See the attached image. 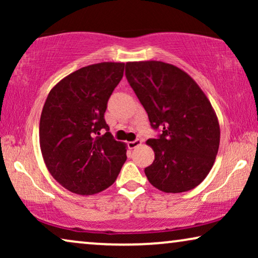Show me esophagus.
I'll use <instances>...</instances> for the list:
<instances>
[{
  "label": "esophagus",
  "mask_w": 258,
  "mask_h": 258,
  "mask_svg": "<svg viewBox=\"0 0 258 258\" xmlns=\"http://www.w3.org/2000/svg\"><path fill=\"white\" fill-rule=\"evenodd\" d=\"M141 144H142V141L135 140V141H133V142H128V147L130 148V149H135V148L141 146Z\"/></svg>",
  "instance_id": "obj_1"
}]
</instances>
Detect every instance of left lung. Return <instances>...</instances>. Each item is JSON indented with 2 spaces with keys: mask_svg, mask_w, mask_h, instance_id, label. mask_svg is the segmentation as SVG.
Returning <instances> with one entry per match:
<instances>
[{
  "mask_svg": "<svg viewBox=\"0 0 258 258\" xmlns=\"http://www.w3.org/2000/svg\"><path fill=\"white\" fill-rule=\"evenodd\" d=\"M125 76L146 109L150 124L161 129L147 141L155 160L144 169L164 192L191 190L207 177L220 147V124L199 84L176 66L161 61L128 62Z\"/></svg>",
  "mask_w": 258,
  "mask_h": 258,
  "instance_id": "8db88e82",
  "label": "left lung"
}]
</instances>
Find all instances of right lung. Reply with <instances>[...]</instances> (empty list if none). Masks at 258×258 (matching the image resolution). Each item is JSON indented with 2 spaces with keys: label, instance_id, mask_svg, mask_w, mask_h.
Masks as SVG:
<instances>
[{
  "label": "right lung",
  "instance_id": "1",
  "mask_svg": "<svg viewBox=\"0 0 258 258\" xmlns=\"http://www.w3.org/2000/svg\"><path fill=\"white\" fill-rule=\"evenodd\" d=\"M124 63L101 62L62 79L49 93L40 119V147L50 175L77 195H94L116 181L126 144L112 139L104 112ZM107 133L100 135V130Z\"/></svg>",
  "mask_w": 258,
  "mask_h": 258
}]
</instances>
